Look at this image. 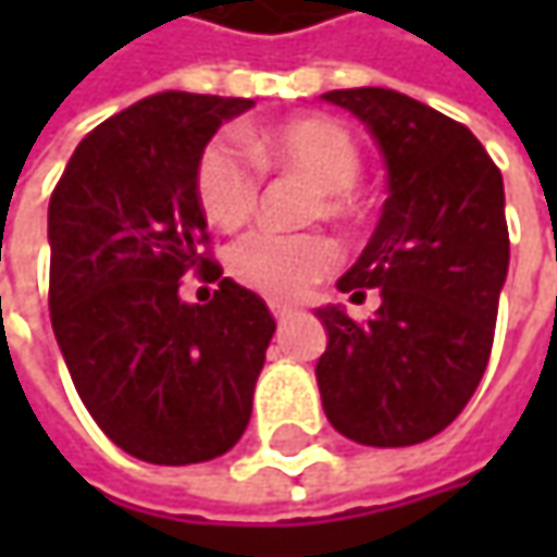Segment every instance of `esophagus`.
Returning <instances> with one entry per match:
<instances>
[{
    "instance_id": "34e87169",
    "label": "esophagus",
    "mask_w": 557,
    "mask_h": 557,
    "mask_svg": "<svg viewBox=\"0 0 557 557\" xmlns=\"http://www.w3.org/2000/svg\"><path fill=\"white\" fill-rule=\"evenodd\" d=\"M269 310H272V315H275V319H278V322H285V319H290V307L288 304H278V300H272V304H269Z\"/></svg>"
}]
</instances>
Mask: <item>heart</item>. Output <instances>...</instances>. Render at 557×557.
<instances>
[{
    "mask_svg": "<svg viewBox=\"0 0 557 557\" xmlns=\"http://www.w3.org/2000/svg\"><path fill=\"white\" fill-rule=\"evenodd\" d=\"M263 166L297 170L319 185L322 210L344 216L350 210L347 191L362 170L354 136L325 117H307L269 129L250 141ZM198 201L207 220L220 228H238L250 220L260 195V170L247 148L232 136H220L203 148L198 161ZM337 267V247L325 235H285L257 228L238 238L228 250L232 275L275 300H294Z\"/></svg>",
    "mask_w": 557,
    "mask_h": 557,
    "instance_id": "obj_1",
    "label": "heart"
}]
</instances>
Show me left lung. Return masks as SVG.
Listing matches in <instances>:
<instances>
[{
  "mask_svg": "<svg viewBox=\"0 0 557 557\" xmlns=\"http://www.w3.org/2000/svg\"><path fill=\"white\" fill-rule=\"evenodd\" d=\"M377 141L387 201L337 290L381 294L356 325L341 304L319 307L329 347L315 362L334 431L362 446H412L453 424L481 384L508 275L499 166L434 108L394 89H334Z\"/></svg>",
  "mask_w": 557,
  "mask_h": 557,
  "instance_id": "1",
  "label": "left lung"
}]
</instances>
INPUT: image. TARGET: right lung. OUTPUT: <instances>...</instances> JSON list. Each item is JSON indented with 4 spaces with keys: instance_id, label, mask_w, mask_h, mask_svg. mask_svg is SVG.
Listing matches in <instances>:
<instances>
[{
    "instance_id": "1",
    "label": "right lung",
    "mask_w": 557,
    "mask_h": 557,
    "mask_svg": "<svg viewBox=\"0 0 557 557\" xmlns=\"http://www.w3.org/2000/svg\"><path fill=\"white\" fill-rule=\"evenodd\" d=\"M250 98L161 92L104 120L76 145L49 201V310L74 387L123 453L198 465L228 453L250 421L275 319L223 278L210 304H185L207 216L198 161Z\"/></svg>"
}]
</instances>
